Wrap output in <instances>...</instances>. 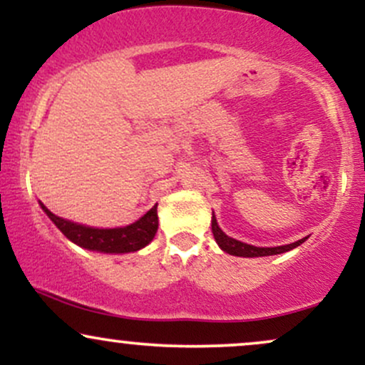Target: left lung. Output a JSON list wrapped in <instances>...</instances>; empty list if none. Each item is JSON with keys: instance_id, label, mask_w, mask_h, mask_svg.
Wrapping results in <instances>:
<instances>
[{"instance_id": "1", "label": "left lung", "mask_w": 365, "mask_h": 365, "mask_svg": "<svg viewBox=\"0 0 365 365\" xmlns=\"http://www.w3.org/2000/svg\"><path fill=\"white\" fill-rule=\"evenodd\" d=\"M212 235H215V240L217 242V245L225 250L226 254L232 255H238V257H262V255H274V254H283L288 252V250L295 249L300 244H304L305 238L299 242H293V244L288 245H282V247H254L249 244H244V242H238L235 238H230L228 235H225L221 232V228L216 223V217L212 216Z\"/></svg>"}]
</instances>
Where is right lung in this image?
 <instances>
[{
  "label": "right lung",
  "instance_id": "obj_1",
  "mask_svg": "<svg viewBox=\"0 0 365 365\" xmlns=\"http://www.w3.org/2000/svg\"><path fill=\"white\" fill-rule=\"evenodd\" d=\"M49 220L60 228V232L73 244L83 247L89 250H98V252L106 254H123L135 252L153 240L158 232V204L149 209L144 216L135 223L123 226V228H110L99 230L91 228V226H82L72 221L61 220L54 216L44 204H41Z\"/></svg>",
  "mask_w": 365,
  "mask_h": 365
}]
</instances>
